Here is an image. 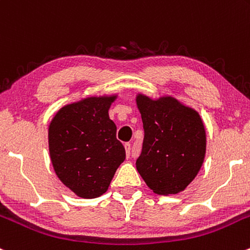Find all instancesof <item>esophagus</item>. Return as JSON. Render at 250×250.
Wrapping results in <instances>:
<instances>
[{
	"instance_id": "34e87169",
	"label": "esophagus",
	"mask_w": 250,
	"mask_h": 250,
	"mask_svg": "<svg viewBox=\"0 0 250 250\" xmlns=\"http://www.w3.org/2000/svg\"><path fill=\"white\" fill-rule=\"evenodd\" d=\"M125 153H127V156L129 157V154H130V144L125 143Z\"/></svg>"
}]
</instances>
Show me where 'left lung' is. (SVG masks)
Segmentation results:
<instances>
[{
    "label": "left lung",
    "mask_w": 250,
    "mask_h": 250,
    "mask_svg": "<svg viewBox=\"0 0 250 250\" xmlns=\"http://www.w3.org/2000/svg\"><path fill=\"white\" fill-rule=\"evenodd\" d=\"M144 143L136 169L146 185L162 195L185 190L195 178L206 153L200 115L172 97L152 101L138 94Z\"/></svg>",
    "instance_id": "1"
}]
</instances>
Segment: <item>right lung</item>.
Listing matches in <instances>:
<instances>
[{
  "label": "right lung",
  "instance_id": "right-lung-1",
  "mask_svg": "<svg viewBox=\"0 0 250 250\" xmlns=\"http://www.w3.org/2000/svg\"><path fill=\"white\" fill-rule=\"evenodd\" d=\"M116 96L90 97L59 110L49 125V151L57 177L83 199L103 195L121 163L122 143L109 107Z\"/></svg>",
  "mask_w": 250,
  "mask_h": 250
}]
</instances>
